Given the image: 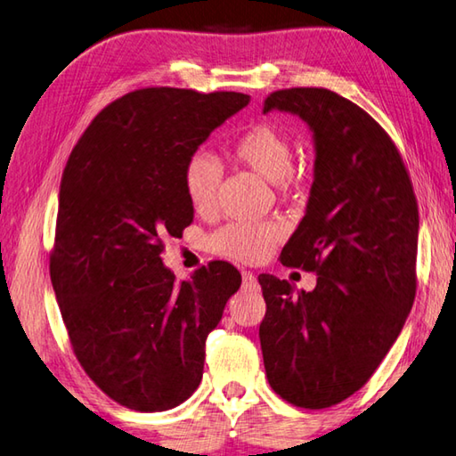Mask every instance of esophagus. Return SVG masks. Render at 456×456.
<instances>
[{"label":"esophagus","mask_w":456,"mask_h":456,"mask_svg":"<svg viewBox=\"0 0 456 456\" xmlns=\"http://www.w3.org/2000/svg\"><path fill=\"white\" fill-rule=\"evenodd\" d=\"M243 288L249 289V291H256L259 288L257 277L253 275V273H249V272H243Z\"/></svg>","instance_id":"esophagus-1"}]
</instances>
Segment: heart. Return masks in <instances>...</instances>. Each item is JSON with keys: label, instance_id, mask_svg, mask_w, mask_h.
Wrapping results in <instances>:
<instances>
[{"label": "heart", "instance_id": "1", "mask_svg": "<svg viewBox=\"0 0 456 456\" xmlns=\"http://www.w3.org/2000/svg\"><path fill=\"white\" fill-rule=\"evenodd\" d=\"M239 163L249 167L253 173L264 176L273 184L288 187L293 181V149L289 138L281 130L269 125H256L239 138L233 146ZM221 183V167L213 154L199 151L192 152L183 171L184 192L192 209L209 213L217 203ZM283 237L280 223H231L211 237V249L217 256L256 264L265 259L275 243Z\"/></svg>", "mask_w": 456, "mask_h": 456}]
</instances>
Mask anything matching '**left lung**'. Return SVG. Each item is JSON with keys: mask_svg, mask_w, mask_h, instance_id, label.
I'll use <instances>...</instances> for the list:
<instances>
[{"mask_svg": "<svg viewBox=\"0 0 456 456\" xmlns=\"http://www.w3.org/2000/svg\"><path fill=\"white\" fill-rule=\"evenodd\" d=\"M302 118L314 138L305 217L281 264L315 272L312 291L259 275L267 380L283 400L328 408L368 382L396 342L416 293L419 207L403 159L378 122L326 88L269 94L264 114Z\"/></svg>", "mask_w": 456, "mask_h": 456, "instance_id": "8db88e82", "label": "left lung"}]
</instances>
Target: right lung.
I'll use <instances>...</instances> for the list:
<instances>
[{
	"label": "right lung",
	"mask_w": 456,
	"mask_h": 456,
	"mask_svg": "<svg viewBox=\"0 0 456 456\" xmlns=\"http://www.w3.org/2000/svg\"><path fill=\"white\" fill-rule=\"evenodd\" d=\"M247 104L239 92H130L92 120L61 175L50 257L61 320L86 374L133 411L163 412L197 390L205 339L241 285L227 261L176 283L160 253L195 213L189 157Z\"/></svg>",
	"instance_id": "add662e5"
}]
</instances>
